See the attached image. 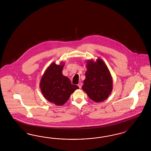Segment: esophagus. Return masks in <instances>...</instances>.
I'll return each mask as SVG.
<instances>
[{
	"mask_svg": "<svg viewBox=\"0 0 151 151\" xmlns=\"http://www.w3.org/2000/svg\"><path fill=\"white\" fill-rule=\"evenodd\" d=\"M82 83H81V82H80V83L78 84V87H79L80 88H81V87H82Z\"/></svg>",
	"mask_w": 151,
	"mask_h": 151,
	"instance_id": "34e87169",
	"label": "esophagus"
}]
</instances>
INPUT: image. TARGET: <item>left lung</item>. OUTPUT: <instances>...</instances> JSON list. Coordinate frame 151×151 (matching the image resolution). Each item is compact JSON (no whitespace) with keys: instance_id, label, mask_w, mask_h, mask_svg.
I'll list each match as a JSON object with an SVG mask.
<instances>
[{"instance_id":"left-lung-1","label":"left lung","mask_w":151,"mask_h":151,"mask_svg":"<svg viewBox=\"0 0 151 151\" xmlns=\"http://www.w3.org/2000/svg\"><path fill=\"white\" fill-rule=\"evenodd\" d=\"M86 68L82 90L95 102L105 100L112 91V78L108 68L100 58L96 61L87 60Z\"/></svg>"}]
</instances>
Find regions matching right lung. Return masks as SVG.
I'll return each instance as SVG.
<instances>
[{
  "label": "right lung",
  "mask_w": 151,
  "mask_h": 151,
  "mask_svg": "<svg viewBox=\"0 0 151 151\" xmlns=\"http://www.w3.org/2000/svg\"><path fill=\"white\" fill-rule=\"evenodd\" d=\"M63 62L56 65L55 62L49 66L43 74L40 82V88L44 97L51 103L62 106L69 100L76 90L77 85L71 84L69 78L62 73Z\"/></svg>",
  "instance_id": "add662e5"
}]
</instances>
